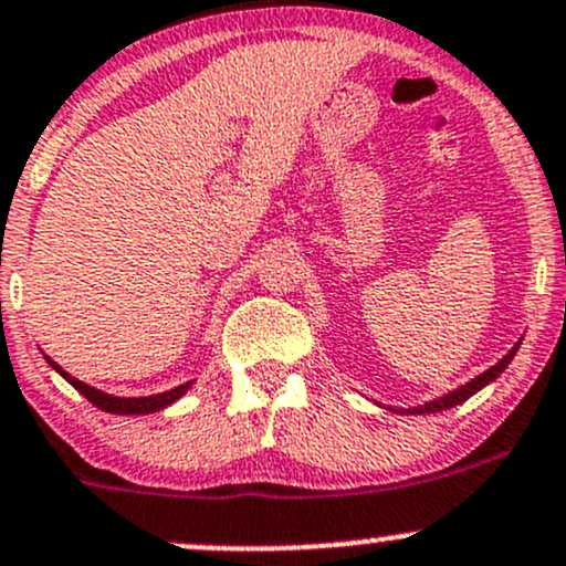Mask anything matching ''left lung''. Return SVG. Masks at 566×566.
Masks as SVG:
<instances>
[{"mask_svg":"<svg viewBox=\"0 0 566 566\" xmlns=\"http://www.w3.org/2000/svg\"><path fill=\"white\" fill-rule=\"evenodd\" d=\"M517 347H521V342H517V345L512 347V350L506 353V356L501 358V361L495 364V367H490L488 373L476 375V378H473V380H468V384H465V386H460V389H454V391L443 394V397L432 399V402H424V405H419V408H408V410H405V413H438V410H449V408H454V405L465 402L468 397H473V394H476L479 389H484V386H488V384H493V380L499 378V375L504 373L506 367H510V361H512V358H515Z\"/></svg>","mask_w":566,"mask_h":566,"instance_id":"8db88e82","label":"left lung"}]
</instances>
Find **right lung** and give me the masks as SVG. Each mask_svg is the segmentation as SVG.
Here are the masks:
<instances>
[{
    "label": "right lung",
    "mask_w": 566,
    "mask_h": 566,
    "mask_svg": "<svg viewBox=\"0 0 566 566\" xmlns=\"http://www.w3.org/2000/svg\"><path fill=\"white\" fill-rule=\"evenodd\" d=\"M45 361L51 364V367L56 369V373L62 375V378L67 380V384L73 386L78 394H84V397L90 399V402L95 405V408L106 410V413H119V416H142V413H156V410L167 408V405H172L175 399H180L182 394L191 389V380L182 386H177L172 391H164V394H153V397H114V394H106V391H98L93 389V386L82 384V380H76L73 375H67L65 369L60 367L56 361H51L49 356H45Z\"/></svg>",
    "instance_id": "1"
}]
</instances>
